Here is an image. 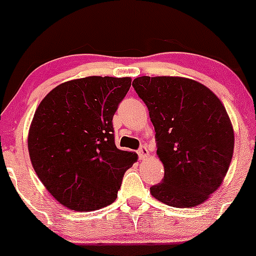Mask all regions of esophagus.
Wrapping results in <instances>:
<instances>
[{
    "label": "esophagus",
    "instance_id": "34e87169",
    "mask_svg": "<svg viewBox=\"0 0 256 256\" xmlns=\"http://www.w3.org/2000/svg\"><path fill=\"white\" fill-rule=\"evenodd\" d=\"M138 155L140 160H145V158H148V156H149V150H148V148L145 146V145H142V146H140V149L138 150Z\"/></svg>",
    "mask_w": 256,
    "mask_h": 256
}]
</instances>
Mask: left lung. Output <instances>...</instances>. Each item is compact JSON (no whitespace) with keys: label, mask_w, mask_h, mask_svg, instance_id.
Instances as JSON below:
<instances>
[{"label":"left lung","mask_w":256,"mask_h":256,"mask_svg":"<svg viewBox=\"0 0 256 256\" xmlns=\"http://www.w3.org/2000/svg\"><path fill=\"white\" fill-rule=\"evenodd\" d=\"M133 88L149 110L164 167L150 193L174 208L204 202L232 161L234 133L224 106L205 85L182 76H139Z\"/></svg>","instance_id":"8db88e82"}]
</instances>
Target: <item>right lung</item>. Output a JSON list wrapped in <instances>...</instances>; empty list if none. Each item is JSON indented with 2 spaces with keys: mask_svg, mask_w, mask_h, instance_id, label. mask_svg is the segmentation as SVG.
I'll list each match as a JSON object with an SVG mask.
<instances>
[{
  "mask_svg": "<svg viewBox=\"0 0 256 256\" xmlns=\"http://www.w3.org/2000/svg\"><path fill=\"white\" fill-rule=\"evenodd\" d=\"M132 79L86 76L51 90L35 111L29 156L39 180L63 206L94 211L112 204L138 155L117 149L112 118Z\"/></svg>",
  "mask_w": 256,
  "mask_h": 256,
  "instance_id": "obj_1",
  "label": "right lung"
}]
</instances>
